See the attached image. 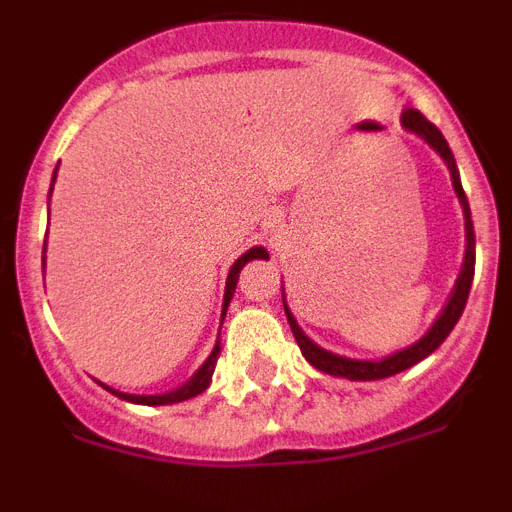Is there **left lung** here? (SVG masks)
Listing matches in <instances>:
<instances>
[{
	"mask_svg": "<svg viewBox=\"0 0 512 512\" xmlns=\"http://www.w3.org/2000/svg\"><path fill=\"white\" fill-rule=\"evenodd\" d=\"M402 128L408 130V133H415L420 140H425L438 156L443 158V164L449 169L451 174V184H454V192L459 197V205L461 212H464V241H467V248H464V264H461L459 277H456L454 289H451L449 300L446 305L441 307V312L436 315L433 325L425 330L423 336L418 338L415 343L410 346L400 348L395 354L390 356H382V359H348V356L341 354H333L328 348L318 346V343L312 341L307 336L305 330L300 328L297 318L292 315L287 305V297H284V289H282V300H284V312H287V320H289V328L295 333L297 338V346H300L302 356L310 361L315 369L320 372L330 374V377H343V379H351V382H372V379H384V377H392V374H400L410 366L420 364L423 359L436 351L446 336H449L454 325L459 323L461 312H464V305H467V297H469V289H472V279H474V225H472V212H469V202H467V194L461 189V179H459V169H456V161H454V153H451L449 143L446 138L441 135V130L433 125V122L425 120L418 110H405L402 112Z\"/></svg>",
	"mask_w": 512,
	"mask_h": 512,
	"instance_id": "8db88e82",
	"label": "left lung"
}]
</instances>
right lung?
<instances>
[{"label": "right lung", "mask_w": 512, "mask_h": 512, "mask_svg": "<svg viewBox=\"0 0 512 512\" xmlns=\"http://www.w3.org/2000/svg\"><path fill=\"white\" fill-rule=\"evenodd\" d=\"M58 171V166H56ZM56 171H53V182H56ZM53 182H51V192H53ZM51 200V197H48ZM45 253V251H43ZM253 259H269V253H266L264 246H253L248 248L246 253H243L241 259L235 261L233 266H230L228 271V282H225V297H223V315H220V325H223L225 320V312H228V305L230 300H233V292H235V284H238V274H241L243 266L248 264V261ZM45 261V256H43ZM217 356H220V341H215V346H212L210 356L205 359V364L197 369V372L192 374V377L187 379V382L182 384V387H176V390L171 392H164V395H130V392H120V390H112V387H107V384H102L104 390L112 392V395H117L120 400H128V402H135V405H174V402H184V400H192V397H197L200 392H205L207 387H210L212 382V372H215V364H217Z\"/></svg>", "instance_id": "obj_1"}]
</instances>
